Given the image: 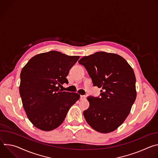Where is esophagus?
<instances>
[{"instance_id":"1","label":"esophagus","mask_w":158,"mask_h":158,"mask_svg":"<svg viewBox=\"0 0 158 158\" xmlns=\"http://www.w3.org/2000/svg\"><path fill=\"white\" fill-rule=\"evenodd\" d=\"M85 99H86V96H82H82H80V99L82 100H82H85Z\"/></svg>"}]
</instances>
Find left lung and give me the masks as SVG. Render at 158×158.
<instances>
[{
    "label": "left lung",
    "instance_id": "obj_1",
    "mask_svg": "<svg viewBox=\"0 0 158 158\" xmlns=\"http://www.w3.org/2000/svg\"><path fill=\"white\" fill-rule=\"evenodd\" d=\"M83 65L93 85L102 88L101 97H87L89 107L84 111L88 124L98 132L115 131L125 121L136 98V77L131 65L121 56L98 52L84 56Z\"/></svg>",
    "mask_w": 158,
    "mask_h": 158
}]
</instances>
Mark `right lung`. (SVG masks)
<instances>
[{"mask_svg": "<svg viewBox=\"0 0 158 158\" xmlns=\"http://www.w3.org/2000/svg\"><path fill=\"white\" fill-rule=\"evenodd\" d=\"M79 56L52 51L32 57L20 73L19 93L29 121L37 128L50 131L59 127L70 107L80 98L59 89Z\"/></svg>", "mask_w": 158, "mask_h": 158, "instance_id": "add662e5", "label": "right lung"}]
</instances>
